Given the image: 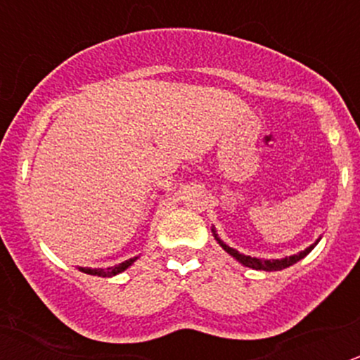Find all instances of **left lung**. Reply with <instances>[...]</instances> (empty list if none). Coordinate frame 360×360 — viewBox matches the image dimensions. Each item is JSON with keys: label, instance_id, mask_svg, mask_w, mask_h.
I'll list each match as a JSON object with an SVG mask.
<instances>
[{"label": "left lung", "instance_id": "1", "mask_svg": "<svg viewBox=\"0 0 360 360\" xmlns=\"http://www.w3.org/2000/svg\"><path fill=\"white\" fill-rule=\"evenodd\" d=\"M212 234H214L216 241H218L219 245H221V249L225 250V252L231 254L236 262H240L241 265L249 266V269H254V270H266V272H272V270H283L287 269V266L294 265V263H297L299 259H303L307 254L311 252V249L316 247L317 243H319V240L316 241V243H311L310 247H307L304 250H301V252L294 254V256H287V257H281V259H259V257H250V256H245V254L238 252L236 249H232V247H229L227 243H224V241L219 240L218 234H216V231L212 229Z\"/></svg>", "mask_w": 360, "mask_h": 360}]
</instances>
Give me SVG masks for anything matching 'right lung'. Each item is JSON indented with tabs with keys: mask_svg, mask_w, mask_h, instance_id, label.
<instances>
[{
	"mask_svg": "<svg viewBox=\"0 0 360 360\" xmlns=\"http://www.w3.org/2000/svg\"><path fill=\"white\" fill-rule=\"evenodd\" d=\"M135 262H136V257H131V259H126V262L119 263V265H115V266H108V269H86V266H79V270H81V272H84V274H90V276L111 278V276H117V274H120V272H124L126 269H129V266H131Z\"/></svg>",
	"mask_w": 360,
	"mask_h": 360,
	"instance_id": "obj_1",
	"label": "right lung"
}]
</instances>
